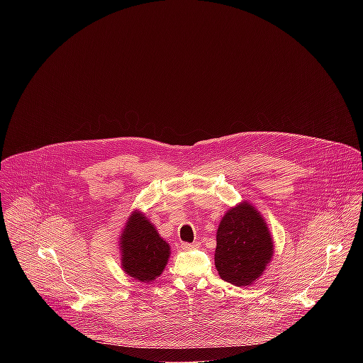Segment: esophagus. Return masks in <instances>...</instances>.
Segmentation results:
<instances>
[{"label":"esophagus","instance_id":"34e87169","mask_svg":"<svg viewBox=\"0 0 363 363\" xmlns=\"http://www.w3.org/2000/svg\"><path fill=\"white\" fill-rule=\"evenodd\" d=\"M199 242H182L181 247L182 250H194V248H198Z\"/></svg>","mask_w":363,"mask_h":363}]
</instances>
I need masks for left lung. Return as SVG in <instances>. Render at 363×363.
I'll return each instance as SVG.
<instances>
[{
	"label": "left lung",
	"mask_w": 363,
	"mask_h": 363,
	"mask_svg": "<svg viewBox=\"0 0 363 363\" xmlns=\"http://www.w3.org/2000/svg\"><path fill=\"white\" fill-rule=\"evenodd\" d=\"M273 238L264 218L251 203L228 210L217 231L216 267L223 280L242 287L252 284L273 258Z\"/></svg>",
	"instance_id": "8db88e82"
}]
</instances>
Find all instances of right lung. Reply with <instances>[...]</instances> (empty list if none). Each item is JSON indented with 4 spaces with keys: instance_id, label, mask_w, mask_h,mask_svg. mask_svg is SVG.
<instances>
[{
    "instance_id": "right-lung-1",
    "label": "right lung",
    "mask_w": 363,
    "mask_h": 363,
    "mask_svg": "<svg viewBox=\"0 0 363 363\" xmlns=\"http://www.w3.org/2000/svg\"><path fill=\"white\" fill-rule=\"evenodd\" d=\"M169 254V244L143 214L135 211L121 235L123 272L139 281H152L162 274Z\"/></svg>"
}]
</instances>
